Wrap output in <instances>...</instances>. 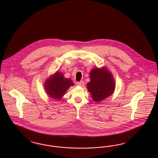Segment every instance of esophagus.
Listing matches in <instances>:
<instances>
[{"label":"esophagus","mask_w":158,"mask_h":158,"mask_svg":"<svg viewBox=\"0 0 158 158\" xmlns=\"http://www.w3.org/2000/svg\"><path fill=\"white\" fill-rule=\"evenodd\" d=\"M76 85L83 87V86H84V85H85V83H84L83 81H81V82H78L76 83Z\"/></svg>","instance_id":"obj_1"}]
</instances>
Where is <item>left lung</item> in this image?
Wrapping results in <instances>:
<instances>
[{
	"label": "left lung",
	"mask_w": 158,
	"mask_h": 158,
	"mask_svg": "<svg viewBox=\"0 0 158 158\" xmlns=\"http://www.w3.org/2000/svg\"><path fill=\"white\" fill-rule=\"evenodd\" d=\"M90 81L87 89L95 102H100L110 97L114 92L115 82L113 75L105 67L94 68L89 73Z\"/></svg>",
	"instance_id": "8db88e82"
}]
</instances>
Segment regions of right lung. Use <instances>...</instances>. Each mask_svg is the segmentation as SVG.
I'll return each mask as SVG.
<instances>
[{
    "instance_id": "add662e5",
    "label": "right lung",
    "mask_w": 158,
    "mask_h": 158,
    "mask_svg": "<svg viewBox=\"0 0 158 158\" xmlns=\"http://www.w3.org/2000/svg\"><path fill=\"white\" fill-rule=\"evenodd\" d=\"M74 83L70 79L64 77L61 72H56L45 80L44 84L46 94L50 98L60 100L68 89Z\"/></svg>"
}]
</instances>
